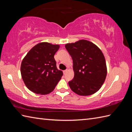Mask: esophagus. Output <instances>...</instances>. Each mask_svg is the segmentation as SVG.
Here are the masks:
<instances>
[{
	"instance_id": "34e87169",
	"label": "esophagus",
	"mask_w": 132,
	"mask_h": 132,
	"mask_svg": "<svg viewBox=\"0 0 132 132\" xmlns=\"http://www.w3.org/2000/svg\"><path fill=\"white\" fill-rule=\"evenodd\" d=\"M68 70H64V71H63V73H64V74H65L66 73V72H68Z\"/></svg>"
}]
</instances>
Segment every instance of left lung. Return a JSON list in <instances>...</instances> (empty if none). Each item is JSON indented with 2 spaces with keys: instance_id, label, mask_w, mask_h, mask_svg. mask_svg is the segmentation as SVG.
Wrapping results in <instances>:
<instances>
[{
  "instance_id": "1",
  "label": "left lung",
  "mask_w": 132,
  "mask_h": 132,
  "mask_svg": "<svg viewBox=\"0 0 132 132\" xmlns=\"http://www.w3.org/2000/svg\"><path fill=\"white\" fill-rule=\"evenodd\" d=\"M65 47L73 62L74 77L69 82L71 90L81 96L95 94L103 85L107 73L102 52L86 40L67 44Z\"/></svg>"
}]
</instances>
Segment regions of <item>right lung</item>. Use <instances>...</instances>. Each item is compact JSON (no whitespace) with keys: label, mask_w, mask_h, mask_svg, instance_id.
Returning <instances> with one entry per match:
<instances>
[{"label":"right lung","mask_w":132,"mask_h":132,"mask_svg":"<svg viewBox=\"0 0 132 132\" xmlns=\"http://www.w3.org/2000/svg\"><path fill=\"white\" fill-rule=\"evenodd\" d=\"M59 45L41 43L30 49L22 61L21 74L29 90L41 95L52 92L61 79L63 72L59 70L54 58Z\"/></svg>","instance_id":"add662e5"}]
</instances>
